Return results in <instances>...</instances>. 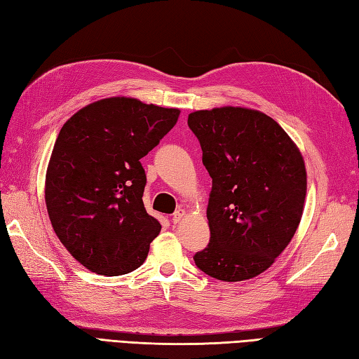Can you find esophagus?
Segmentation results:
<instances>
[{
  "mask_svg": "<svg viewBox=\"0 0 359 359\" xmlns=\"http://www.w3.org/2000/svg\"><path fill=\"white\" fill-rule=\"evenodd\" d=\"M186 216V212L182 208H180V210H177V212H175L173 215H172V224H180L181 222V219L182 217Z\"/></svg>",
  "mask_w": 359,
  "mask_h": 359,
  "instance_id": "1",
  "label": "esophagus"
}]
</instances>
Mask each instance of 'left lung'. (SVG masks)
Instances as JSON below:
<instances>
[{"label":"left lung","mask_w":359,"mask_h":359,"mask_svg":"<svg viewBox=\"0 0 359 359\" xmlns=\"http://www.w3.org/2000/svg\"><path fill=\"white\" fill-rule=\"evenodd\" d=\"M187 125L212 178L210 242L194 256L195 264L224 282L256 277L273 265L300 224L302 154L276 120L255 109L196 111Z\"/></svg>","instance_id":"obj_1"}]
</instances>
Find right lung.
Masks as SVG:
<instances>
[{
  "mask_svg": "<svg viewBox=\"0 0 359 359\" xmlns=\"http://www.w3.org/2000/svg\"><path fill=\"white\" fill-rule=\"evenodd\" d=\"M180 109L111 97L82 108L60 129L46 178L59 241L102 276L143 264L161 225L143 204L142 160L177 123Z\"/></svg>",
  "mask_w": 359,
  "mask_h": 359,
  "instance_id": "add662e5",
  "label": "right lung"
}]
</instances>
